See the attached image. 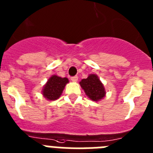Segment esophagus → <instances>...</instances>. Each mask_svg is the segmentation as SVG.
Instances as JSON below:
<instances>
[{
  "mask_svg": "<svg viewBox=\"0 0 153 153\" xmlns=\"http://www.w3.org/2000/svg\"><path fill=\"white\" fill-rule=\"evenodd\" d=\"M78 76H74V77H71V82H78Z\"/></svg>",
  "mask_w": 153,
  "mask_h": 153,
  "instance_id": "1",
  "label": "esophagus"
}]
</instances>
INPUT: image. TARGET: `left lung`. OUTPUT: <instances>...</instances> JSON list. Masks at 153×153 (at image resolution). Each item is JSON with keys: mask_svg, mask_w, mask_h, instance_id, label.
I'll use <instances>...</instances> for the list:
<instances>
[{"mask_svg": "<svg viewBox=\"0 0 153 153\" xmlns=\"http://www.w3.org/2000/svg\"><path fill=\"white\" fill-rule=\"evenodd\" d=\"M79 84L85 94L93 101H99L106 96L105 88L95 74H90L88 78L82 79Z\"/></svg>", "mask_w": 153, "mask_h": 153, "instance_id": "1", "label": "left lung"}]
</instances>
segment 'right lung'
Masks as SVG:
<instances>
[{
	"mask_svg": "<svg viewBox=\"0 0 153 153\" xmlns=\"http://www.w3.org/2000/svg\"><path fill=\"white\" fill-rule=\"evenodd\" d=\"M69 82L67 78H62L53 75L48 79L43 86L42 94L46 100H56L62 95L65 87Z\"/></svg>",
	"mask_w": 153,
	"mask_h": 153,
	"instance_id": "1",
	"label": "right lung"
}]
</instances>
